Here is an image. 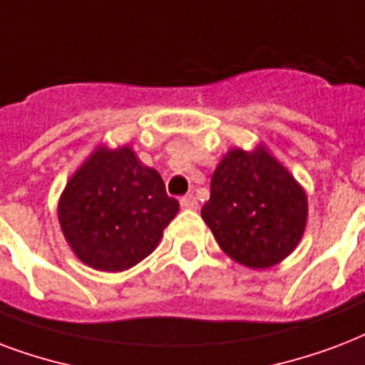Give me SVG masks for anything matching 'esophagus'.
Instances as JSON below:
<instances>
[{"instance_id": "obj_1", "label": "esophagus", "mask_w": 365, "mask_h": 365, "mask_svg": "<svg viewBox=\"0 0 365 365\" xmlns=\"http://www.w3.org/2000/svg\"><path fill=\"white\" fill-rule=\"evenodd\" d=\"M180 205H182V208H185V210H195V208L199 207V202H197V199H195L193 195H185V197H182V199H180Z\"/></svg>"}]
</instances>
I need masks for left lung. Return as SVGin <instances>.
Returning <instances> with one entry per match:
<instances>
[{
	"mask_svg": "<svg viewBox=\"0 0 365 365\" xmlns=\"http://www.w3.org/2000/svg\"><path fill=\"white\" fill-rule=\"evenodd\" d=\"M306 195L264 149H232L210 182L202 220L227 257L269 268L293 252L306 226Z\"/></svg>",
	"mask_w": 365,
	"mask_h": 365,
	"instance_id": "obj_1",
	"label": "left lung"
}]
</instances>
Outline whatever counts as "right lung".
Here are the masks:
<instances>
[{
    "label": "right lung",
    "instance_id": "add662e5",
    "mask_svg": "<svg viewBox=\"0 0 365 365\" xmlns=\"http://www.w3.org/2000/svg\"><path fill=\"white\" fill-rule=\"evenodd\" d=\"M178 208L160 174L130 147L99 149L66 183L59 222L82 262L122 272L151 255Z\"/></svg>",
    "mask_w": 365,
    "mask_h": 365
}]
</instances>
